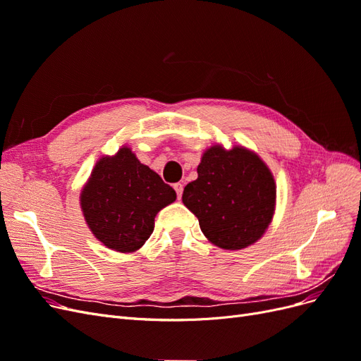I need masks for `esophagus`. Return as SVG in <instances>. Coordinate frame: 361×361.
I'll return each mask as SVG.
<instances>
[{
    "mask_svg": "<svg viewBox=\"0 0 361 361\" xmlns=\"http://www.w3.org/2000/svg\"><path fill=\"white\" fill-rule=\"evenodd\" d=\"M174 191L178 194V199L182 197V192H183V185L182 183H174Z\"/></svg>",
    "mask_w": 361,
    "mask_h": 361,
    "instance_id": "esophagus-1",
    "label": "esophagus"
}]
</instances>
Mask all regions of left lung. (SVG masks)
Masks as SVG:
<instances>
[{"instance_id": "obj_1", "label": "left lung", "mask_w": 361, "mask_h": 361, "mask_svg": "<svg viewBox=\"0 0 361 361\" xmlns=\"http://www.w3.org/2000/svg\"><path fill=\"white\" fill-rule=\"evenodd\" d=\"M197 174L182 202L199 218L203 235L224 250L260 239L276 209V182L267 164L243 146L215 145L204 150Z\"/></svg>"}]
</instances>
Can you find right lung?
I'll return each instance as SVG.
<instances>
[{"mask_svg":"<svg viewBox=\"0 0 361 361\" xmlns=\"http://www.w3.org/2000/svg\"><path fill=\"white\" fill-rule=\"evenodd\" d=\"M80 199L92 233L106 248L133 253L147 241L157 214L176 200V192L123 146L96 162Z\"/></svg>","mask_w":361,"mask_h":361,"instance_id":"1","label":"right lung"}]
</instances>
